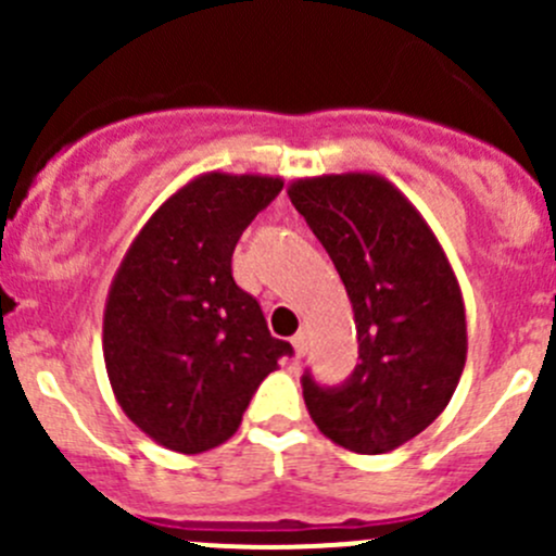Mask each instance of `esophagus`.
I'll return each mask as SVG.
<instances>
[{
	"instance_id": "34e87169",
	"label": "esophagus",
	"mask_w": 556,
	"mask_h": 556,
	"mask_svg": "<svg viewBox=\"0 0 556 556\" xmlns=\"http://www.w3.org/2000/svg\"><path fill=\"white\" fill-rule=\"evenodd\" d=\"M293 346H295V355L304 357L306 350H309V333H306V330H299V333L293 336Z\"/></svg>"
}]
</instances>
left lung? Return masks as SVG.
<instances>
[{
    "mask_svg": "<svg viewBox=\"0 0 556 556\" xmlns=\"http://www.w3.org/2000/svg\"><path fill=\"white\" fill-rule=\"evenodd\" d=\"M344 282L361 363L325 390L304 374V401L325 439L384 454L422 433L452 401L468 357L465 304L444 247L382 174L299 177L288 185Z\"/></svg>",
    "mask_w": 556,
    "mask_h": 556,
    "instance_id": "8db88e82",
    "label": "left lung"
}]
</instances>
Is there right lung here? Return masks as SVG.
<instances>
[{
  "instance_id": "add662e5",
  "label": "right lung",
  "mask_w": 556,
  "mask_h": 556,
  "mask_svg": "<svg viewBox=\"0 0 556 556\" xmlns=\"http://www.w3.org/2000/svg\"><path fill=\"white\" fill-rule=\"evenodd\" d=\"M282 179L204 172L134 237L104 306L106 377L123 414L172 452L226 444L257 384L293 346L268 333L231 255Z\"/></svg>"
}]
</instances>
